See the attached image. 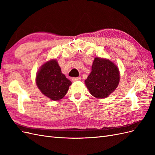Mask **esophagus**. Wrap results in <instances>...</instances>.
<instances>
[{
    "instance_id": "obj_1",
    "label": "esophagus",
    "mask_w": 155,
    "mask_h": 155,
    "mask_svg": "<svg viewBox=\"0 0 155 155\" xmlns=\"http://www.w3.org/2000/svg\"><path fill=\"white\" fill-rule=\"evenodd\" d=\"M72 80L73 81H79L81 80V77H76V78H72Z\"/></svg>"
}]
</instances>
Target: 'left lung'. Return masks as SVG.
<instances>
[{
	"mask_svg": "<svg viewBox=\"0 0 155 155\" xmlns=\"http://www.w3.org/2000/svg\"><path fill=\"white\" fill-rule=\"evenodd\" d=\"M119 81V70L116 65L99 58L94 60L92 72L85 81L89 92L97 98L108 97L115 91Z\"/></svg>",
	"mask_w": 155,
	"mask_h": 155,
	"instance_id": "left-lung-1",
	"label": "left lung"
}]
</instances>
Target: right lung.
<instances>
[{"label": "right lung", "instance_id": "right-lung-1", "mask_svg": "<svg viewBox=\"0 0 155 155\" xmlns=\"http://www.w3.org/2000/svg\"><path fill=\"white\" fill-rule=\"evenodd\" d=\"M36 83L45 96L54 101L62 99L72 84L62 74L56 60H51L41 67L37 74Z\"/></svg>", "mask_w": 155, "mask_h": 155}]
</instances>
